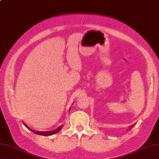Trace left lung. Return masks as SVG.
<instances>
[{
    "mask_svg": "<svg viewBox=\"0 0 159 159\" xmlns=\"http://www.w3.org/2000/svg\"><path fill=\"white\" fill-rule=\"evenodd\" d=\"M132 126H133V125H131V127H132Z\"/></svg>",
    "mask_w": 159,
    "mask_h": 159,
    "instance_id": "left-lung-1",
    "label": "left lung"
}]
</instances>
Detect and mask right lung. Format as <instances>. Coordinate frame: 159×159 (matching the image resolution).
I'll return each instance as SVG.
<instances>
[{
  "label": "right lung",
  "mask_w": 159,
  "mask_h": 159,
  "mask_svg": "<svg viewBox=\"0 0 159 159\" xmlns=\"http://www.w3.org/2000/svg\"><path fill=\"white\" fill-rule=\"evenodd\" d=\"M71 110V107L70 109H69V111ZM24 125L28 128V129H30V131H32V132H34V134H38V135H44V136H48V135H53V134H57V132H59V131L62 129V127H63V125H61L59 126L58 128H57L55 130H52V131H35V130H32L31 129L30 127L27 125L25 123H24Z\"/></svg>",
  "instance_id": "1"
}]
</instances>
